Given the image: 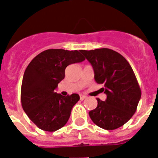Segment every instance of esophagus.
I'll return each instance as SVG.
<instances>
[{
    "instance_id": "obj_1",
    "label": "esophagus",
    "mask_w": 158,
    "mask_h": 158,
    "mask_svg": "<svg viewBox=\"0 0 158 158\" xmlns=\"http://www.w3.org/2000/svg\"><path fill=\"white\" fill-rule=\"evenodd\" d=\"M86 97H87V96H86L85 95L80 94V100H85V99Z\"/></svg>"
}]
</instances>
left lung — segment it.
I'll return each mask as SVG.
<instances>
[{"instance_id":"8db88e82","label":"left lung","mask_w":158,"mask_h":158,"mask_svg":"<svg viewBox=\"0 0 158 158\" xmlns=\"http://www.w3.org/2000/svg\"><path fill=\"white\" fill-rule=\"evenodd\" d=\"M91 64L95 81L103 84L107 96L97 100V107L89 112L96 125L115 130L126 123L135 113L141 99V89L133 69L123 56L107 48L81 51Z\"/></svg>"}]
</instances>
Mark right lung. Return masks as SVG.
<instances>
[{
  "instance_id": "add662e5",
  "label": "right lung",
  "mask_w": 158,
  "mask_h": 158,
  "mask_svg": "<svg viewBox=\"0 0 158 158\" xmlns=\"http://www.w3.org/2000/svg\"><path fill=\"white\" fill-rule=\"evenodd\" d=\"M85 59L78 51L50 49L38 54L27 65L22 81V107L40 129L52 132L68 122L80 96L76 93L63 96L55 90L65 77V68Z\"/></svg>"
}]
</instances>
